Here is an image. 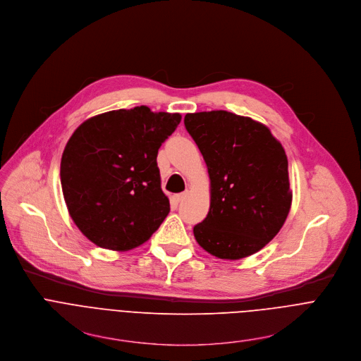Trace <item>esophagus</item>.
<instances>
[{"mask_svg": "<svg viewBox=\"0 0 361 361\" xmlns=\"http://www.w3.org/2000/svg\"><path fill=\"white\" fill-rule=\"evenodd\" d=\"M185 196H186V192H182V193H176V195H173V196H172V199H173V202H175V204H179Z\"/></svg>", "mask_w": 361, "mask_h": 361, "instance_id": "34e87169", "label": "esophagus"}]
</instances>
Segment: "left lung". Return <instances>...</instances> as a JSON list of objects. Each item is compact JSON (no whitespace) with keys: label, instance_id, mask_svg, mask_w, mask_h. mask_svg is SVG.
I'll list each match as a JSON object with an SVG mask.
<instances>
[{"label":"left lung","instance_id":"8db88e82","mask_svg":"<svg viewBox=\"0 0 361 361\" xmlns=\"http://www.w3.org/2000/svg\"><path fill=\"white\" fill-rule=\"evenodd\" d=\"M183 122L211 179L209 212L193 226L197 244L221 259L258 252L291 208L284 147L267 126L231 111L188 113Z\"/></svg>","mask_w":361,"mask_h":361}]
</instances>
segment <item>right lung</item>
Returning <instances> with one entry per match:
<instances>
[{
    "label": "right lung",
    "instance_id": "right-lung-1",
    "mask_svg": "<svg viewBox=\"0 0 361 361\" xmlns=\"http://www.w3.org/2000/svg\"><path fill=\"white\" fill-rule=\"evenodd\" d=\"M180 118L137 106L94 116L75 129L63 152L60 178L70 216L92 243L129 251L168 216L156 157Z\"/></svg>",
    "mask_w": 361,
    "mask_h": 361
}]
</instances>
